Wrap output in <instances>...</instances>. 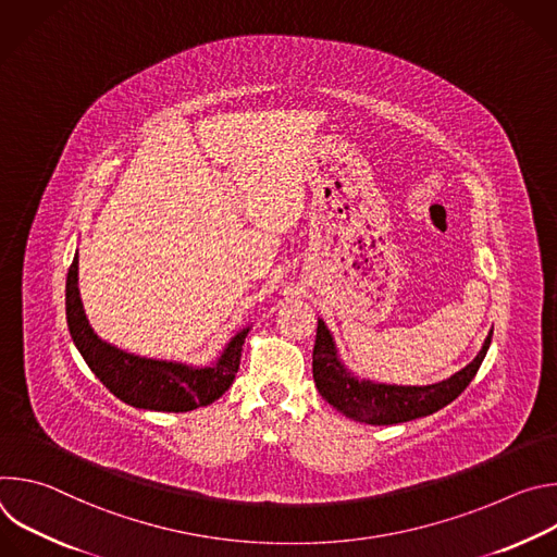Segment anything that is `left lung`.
Listing matches in <instances>:
<instances>
[{
	"label": "left lung",
	"mask_w": 557,
	"mask_h": 557,
	"mask_svg": "<svg viewBox=\"0 0 557 557\" xmlns=\"http://www.w3.org/2000/svg\"><path fill=\"white\" fill-rule=\"evenodd\" d=\"M492 335L494 331L487 335L479 357L441 383L423 387L385 385L355 379L337 359L333 337L324 322L320 320L317 322V337L312 348V379L324 399L333 408L344 412L348 419L370 425L406 423L412 419L428 417L456 399V396L471 383L475 372H479L490 350Z\"/></svg>",
	"instance_id": "1"
}]
</instances>
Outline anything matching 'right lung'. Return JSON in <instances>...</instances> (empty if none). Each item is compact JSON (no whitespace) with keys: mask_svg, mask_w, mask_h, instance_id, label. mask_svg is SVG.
I'll list each match as a JSON object with an SVG mask.
<instances>
[{"mask_svg":"<svg viewBox=\"0 0 557 557\" xmlns=\"http://www.w3.org/2000/svg\"><path fill=\"white\" fill-rule=\"evenodd\" d=\"M78 258L74 256L65 282V314L72 342L101 383L121 401L156 412H189L213 404L228 389L240 368L243 344L249 329L237 333L222 357L209 368H189L172 361H156L127 355L101 342L78 297Z\"/></svg>","mask_w":557,"mask_h":557,"instance_id":"1","label":"right lung"}]
</instances>
